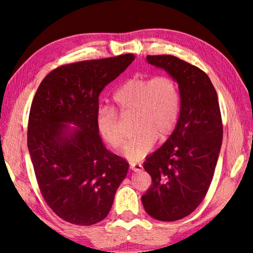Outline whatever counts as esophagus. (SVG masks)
<instances>
[{"label": "esophagus", "mask_w": 253, "mask_h": 253, "mask_svg": "<svg viewBox=\"0 0 253 253\" xmlns=\"http://www.w3.org/2000/svg\"><path fill=\"white\" fill-rule=\"evenodd\" d=\"M130 169L134 170V172H140V170H143V166H142V164H139V163L131 162Z\"/></svg>", "instance_id": "1"}]
</instances>
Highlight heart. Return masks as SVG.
<instances>
[{
  "mask_svg": "<svg viewBox=\"0 0 253 253\" xmlns=\"http://www.w3.org/2000/svg\"><path fill=\"white\" fill-rule=\"evenodd\" d=\"M115 108L122 117L134 115L135 135L124 148L128 160H142L152 151L157 137L165 139L172 134L181 113V91L173 77L161 75L128 79L114 95ZM100 135L113 148H121L126 136L116 113L101 108L97 114Z\"/></svg>",
  "mask_w": 253,
  "mask_h": 253,
  "instance_id": "1",
  "label": "heart"
}]
</instances>
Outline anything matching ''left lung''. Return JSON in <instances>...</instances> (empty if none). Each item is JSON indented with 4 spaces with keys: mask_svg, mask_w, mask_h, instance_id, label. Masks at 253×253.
<instances>
[{
    "mask_svg": "<svg viewBox=\"0 0 253 253\" xmlns=\"http://www.w3.org/2000/svg\"><path fill=\"white\" fill-rule=\"evenodd\" d=\"M146 60L176 80L181 113L172 135L144 162L153 183L142 202L154 219L177 221L199 207L212 182L223 137L220 106L211 80L198 67L169 54Z\"/></svg>",
    "mask_w": 253,
    "mask_h": 253,
    "instance_id": "obj_1",
    "label": "left lung"
}]
</instances>
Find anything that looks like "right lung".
Here are the masks:
<instances>
[{
	"label": "right lung",
	"mask_w": 253,
	"mask_h": 253,
	"mask_svg": "<svg viewBox=\"0 0 253 253\" xmlns=\"http://www.w3.org/2000/svg\"><path fill=\"white\" fill-rule=\"evenodd\" d=\"M134 60L127 53L61 66L33 98L28 148L38 185L51 210L69 223L104 220L127 175V161L105 147L96 121L102 89Z\"/></svg>",
	"instance_id": "right-lung-1"
}]
</instances>
